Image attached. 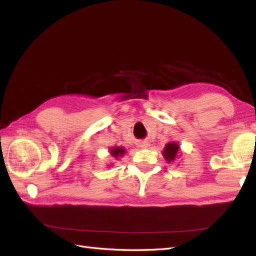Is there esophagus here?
<instances>
[{
    "mask_svg": "<svg viewBox=\"0 0 256 256\" xmlns=\"http://www.w3.org/2000/svg\"><path fill=\"white\" fill-rule=\"evenodd\" d=\"M138 145L140 148H150V143L146 142V140H142V142H140Z\"/></svg>",
    "mask_w": 256,
    "mask_h": 256,
    "instance_id": "obj_1",
    "label": "esophagus"
}]
</instances>
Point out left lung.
I'll list each match as a JSON object with an SVG mask.
<instances>
[{
    "instance_id": "8db88e82",
    "label": "left lung",
    "mask_w": 256,
    "mask_h": 256,
    "mask_svg": "<svg viewBox=\"0 0 256 256\" xmlns=\"http://www.w3.org/2000/svg\"><path fill=\"white\" fill-rule=\"evenodd\" d=\"M162 154L164 156V158L166 160V162L170 164V162H176L178 158V154H180V148H179V144L175 140H170L168 142L164 150H162Z\"/></svg>"
}]
</instances>
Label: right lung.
<instances>
[{
	"instance_id": "obj_1",
	"label": "right lung",
	"mask_w": 256,
	"mask_h": 256,
	"mask_svg": "<svg viewBox=\"0 0 256 256\" xmlns=\"http://www.w3.org/2000/svg\"><path fill=\"white\" fill-rule=\"evenodd\" d=\"M108 150H110L111 156L114 157L116 160H120L121 157L124 156L125 153H126V150H125L123 146H114V148H111Z\"/></svg>"
}]
</instances>
